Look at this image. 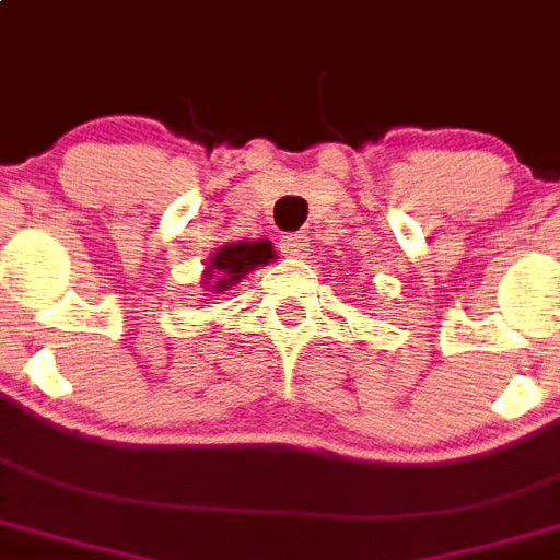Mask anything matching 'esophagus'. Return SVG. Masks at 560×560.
<instances>
[{
  "label": "esophagus",
  "instance_id": "1",
  "mask_svg": "<svg viewBox=\"0 0 560 560\" xmlns=\"http://www.w3.org/2000/svg\"><path fill=\"white\" fill-rule=\"evenodd\" d=\"M281 253L288 258H307L310 256V238L302 233H290L281 238Z\"/></svg>",
  "mask_w": 560,
  "mask_h": 560
}]
</instances>
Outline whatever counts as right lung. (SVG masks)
<instances>
[{
    "mask_svg": "<svg viewBox=\"0 0 560 560\" xmlns=\"http://www.w3.org/2000/svg\"><path fill=\"white\" fill-rule=\"evenodd\" d=\"M272 258H276V250L267 238H253V242L244 238V242L222 244V247H215V253H210L208 267L201 272V288L208 293L233 290L247 272L270 265Z\"/></svg>",
    "mask_w": 560,
    "mask_h": 560,
    "instance_id": "add662e5",
    "label": "right lung"
}]
</instances>
